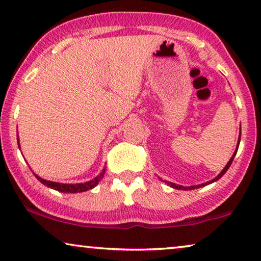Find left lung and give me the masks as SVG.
Wrapping results in <instances>:
<instances>
[{
	"mask_svg": "<svg viewBox=\"0 0 261 261\" xmlns=\"http://www.w3.org/2000/svg\"><path fill=\"white\" fill-rule=\"evenodd\" d=\"M240 139H241V132H240V135H239V140H238V146H237V149H235V152H234V154L231 155V158H230V160L229 162L227 163V165L224 166V169L221 171L220 172V174L217 177H215L214 178V179H212L210 181H208V183H204V184H199V185H196V187H181V185H177V184H173V183H171V181H167V180H164L165 181L166 184H169L171 188H174V189H178V190H180V189H183V190H192V189H198V188H202V187H205V185H208V184H210V183H214V181H216V180H219L221 177L223 176L224 173L227 172V170L229 169L230 167V165H231V163H233V159H234V156H235V154H237V152H238V148H239V144H240Z\"/></svg>",
	"mask_w": 261,
	"mask_h": 261,
	"instance_id": "left-lung-1",
	"label": "left lung"
}]
</instances>
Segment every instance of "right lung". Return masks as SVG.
Listing matches in <instances>:
<instances>
[{"label":"right lung","instance_id":"1","mask_svg":"<svg viewBox=\"0 0 261 261\" xmlns=\"http://www.w3.org/2000/svg\"><path fill=\"white\" fill-rule=\"evenodd\" d=\"M17 145H19L20 147V144H19V135H17ZM105 172H106V169L102 170V172L98 174L97 177L94 178L92 180H89V181H85V183H78V184H63V183H56V181H51V180H46V179H42L41 177H39L35 174V177L38 178L39 180L41 181L42 184L46 185V187L53 189V190H57L59 192H70V194H76V192H83V191H88L90 190V189L95 188L96 185L98 184V181L102 179V177L105 176Z\"/></svg>","mask_w":261,"mask_h":261}]
</instances>
